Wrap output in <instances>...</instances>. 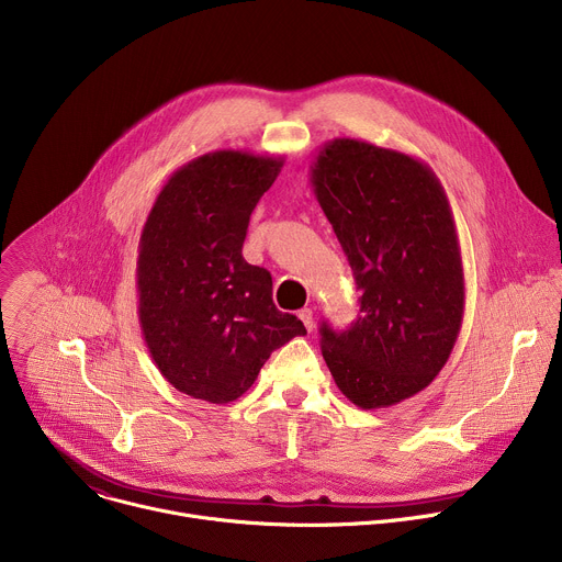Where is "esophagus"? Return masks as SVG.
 Here are the masks:
<instances>
[{"label": "esophagus", "instance_id": "1", "mask_svg": "<svg viewBox=\"0 0 562 562\" xmlns=\"http://www.w3.org/2000/svg\"><path fill=\"white\" fill-rule=\"evenodd\" d=\"M297 315H300V319L304 323L306 331H313V327H315V323H313V311H311V308H302Z\"/></svg>", "mask_w": 562, "mask_h": 562}]
</instances>
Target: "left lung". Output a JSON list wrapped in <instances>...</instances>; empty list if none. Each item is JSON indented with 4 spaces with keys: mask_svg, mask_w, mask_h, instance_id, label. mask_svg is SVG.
Masks as SVG:
<instances>
[{
    "mask_svg": "<svg viewBox=\"0 0 562 562\" xmlns=\"http://www.w3.org/2000/svg\"><path fill=\"white\" fill-rule=\"evenodd\" d=\"M311 184L362 291L349 329L319 327L325 362L360 409L403 403L440 373L462 325L464 273L447 193L420 159L351 137L319 148Z\"/></svg>",
    "mask_w": 562,
    "mask_h": 562,
    "instance_id": "left-lung-1",
    "label": "left lung"
}]
</instances>
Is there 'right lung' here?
Here are the masks:
<instances>
[{
	"mask_svg": "<svg viewBox=\"0 0 562 562\" xmlns=\"http://www.w3.org/2000/svg\"><path fill=\"white\" fill-rule=\"evenodd\" d=\"M284 157L213 150L157 193L139 237L137 313L153 362L178 391L233 403L302 319L276 308L271 273L243 258L249 217Z\"/></svg>",
	"mask_w": 562,
	"mask_h": 562,
	"instance_id": "1",
	"label": "right lung"
}]
</instances>
